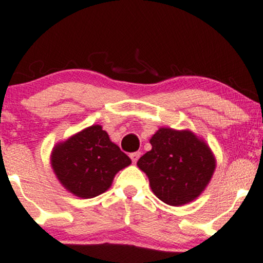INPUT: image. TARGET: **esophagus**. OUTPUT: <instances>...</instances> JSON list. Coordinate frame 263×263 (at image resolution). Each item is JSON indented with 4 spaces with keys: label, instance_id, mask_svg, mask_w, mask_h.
I'll list each match as a JSON object with an SVG mask.
<instances>
[{
    "label": "esophagus",
    "instance_id": "1",
    "mask_svg": "<svg viewBox=\"0 0 263 263\" xmlns=\"http://www.w3.org/2000/svg\"><path fill=\"white\" fill-rule=\"evenodd\" d=\"M129 157H131L132 162L136 163V162L138 161V159H140V157H141V152H134V153H131V155H129Z\"/></svg>",
    "mask_w": 263,
    "mask_h": 263
}]
</instances>
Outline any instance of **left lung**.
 Listing matches in <instances>:
<instances>
[{"label": "left lung", "mask_w": 263, "mask_h": 263, "mask_svg": "<svg viewBox=\"0 0 263 263\" xmlns=\"http://www.w3.org/2000/svg\"><path fill=\"white\" fill-rule=\"evenodd\" d=\"M152 149L138 159L156 197L178 206L194 200L210 182L215 158L206 143L190 131L159 128Z\"/></svg>", "instance_id": "1"}]
</instances>
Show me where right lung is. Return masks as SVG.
Instances as JSON below:
<instances>
[{
	"label": "right lung",
	"instance_id": "add662e5",
	"mask_svg": "<svg viewBox=\"0 0 263 263\" xmlns=\"http://www.w3.org/2000/svg\"><path fill=\"white\" fill-rule=\"evenodd\" d=\"M129 164V157L110 141L99 125L59 143L52 153V167L60 183L84 199L106 192L115 174Z\"/></svg>",
	"mask_w": 263,
	"mask_h": 263
}]
</instances>
